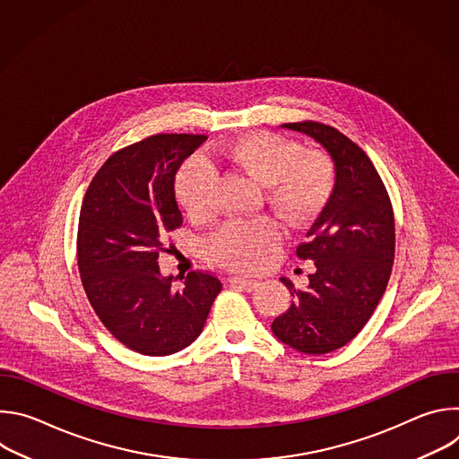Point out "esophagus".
Here are the masks:
<instances>
[{
  "label": "esophagus",
  "mask_w": 459,
  "mask_h": 459,
  "mask_svg": "<svg viewBox=\"0 0 459 459\" xmlns=\"http://www.w3.org/2000/svg\"><path fill=\"white\" fill-rule=\"evenodd\" d=\"M229 281H230V285H234L241 290H248V292L259 285L255 280H248V278H241V276H232Z\"/></svg>",
  "instance_id": "1"
}]
</instances>
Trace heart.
I'll return each mask as SVG.
<instances>
[{"mask_svg":"<svg viewBox=\"0 0 459 459\" xmlns=\"http://www.w3.org/2000/svg\"><path fill=\"white\" fill-rule=\"evenodd\" d=\"M221 158L265 185L269 205L290 227L310 223L329 204L336 170L321 151H301L299 145L273 134L252 133L220 149ZM216 188L214 169L194 160L183 167L176 181V195L190 218H205L212 209ZM281 229L273 218L229 221L209 241L207 255L214 264L252 271L280 243Z\"/></svg>","mask_w":459,"mask_h":459,"instance_id":"b5f03b06","label":"heart"}]
</instances>
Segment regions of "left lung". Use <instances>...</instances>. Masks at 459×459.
I'll list each match as a JSON object with an SVG mask.
<instances>
[{
    "instance_id": "1",
    "label": "left lung",
    "mask_w": 459,
    "mask_h": 459,
    "mask_svg": "<svg viewBox=\"0 0 459 459\" xmlns=\"http://www.w3.org/2000/svg\"><path fill=\"white\" fill-rule=\"evenodd\" d=\"M331 154L336 183L329 204L298 245L299 259L316 273L299 290L281 278L292 305L273 321V333L303 354H326L358 336L376 310L394 264V212L386 188L368 156L338 128L317 123H285Z\"/></svg>"
}]
</instances>
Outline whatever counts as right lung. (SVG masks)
I'll return each instance as SVG.
<instances>
[{"label":"right lung","mask_w":459,"mask_h":459,"mask_svg":"<svg viewBox=\"0 0 459 459\" xmlns=\"http://www.w3.org/2000/svg\"><path fill=\"white\" fill-rule=\"evenodd\" d=\"M207 136L156 134L114 152L92 178L80 212L78 267L107 331L130 351L169 356L204 331L221 281L192 271L179 289L158 255L183 223L174 195L181 163Z\"/></svg>","instance_id":"add662e5"}]
</instances>
